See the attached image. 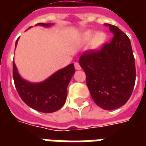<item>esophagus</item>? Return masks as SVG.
Returning <instances> with one entry per match:
<instances>
[{
  "label": "esophagus",
  "mask_w": 146,
  "mask_h": 146,
  "mask_svg": "<svg viewBox=\"0 0 146 146\" xmlns=\"http://www.w3.org/2000/svg\"><path fill=\"white\" fill-rule=\"evenodd\" d=\"M75 68H76V70H80L81 69V66H80V65L78 62H75Z\"/></svg>",
  "instance_id": "obj_1"
}]
</instances>
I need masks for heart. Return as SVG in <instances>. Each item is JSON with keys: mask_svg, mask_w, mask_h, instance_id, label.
<instances>
[{"mask_svg": "<svg viewBox=\"0 0 146 146\" xmlns=\"http://www.w3.org/2000/svg\"><path fill=\"white\" fill-rule=\"evenodd\" d=\"M107 35L106 32L99 31L95 32L92 30L84 31L81 35V43L86 44L90 42V48L92 50H98L106 42Z\"/></svg>", "mask_w": 146, "mask_h": 146, "instance_id": "heart-1", "label": "heart"}]
</instances>
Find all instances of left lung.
<instances>
[{"instance_id": "1", "label": "left lung", "mask_w": 146, "mask_h": 146, "mask_svg": "<svg viewBox=\"0 0 146 146\" xmlns=\"http://www.w3.org/2000/svg\"><path fill=\"white\" fill-rule=\"evenodd\" d=\"M114 35L98 51H86L80 65L95 103L107 110L119 108L128 101L136 81L135 58L129 38L116 26L107 24Z\"/></svg>"}]
</instances>
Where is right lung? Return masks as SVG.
<instances>
[{
	"label": "right lung",
	"instance_id": "obj_1",
	"mask_svg": "<svg viewBox=\"0 0 146 146\" xmlns=\"http://www.w3.org/2000/svg\"><path fill=\"white\" fill-rule=\"evenodd\" d=\"M36 25L50 27L52 23H38ZM19 39L16 40V45ZM75 74L74 64L68 65L56 71L40 83H31L23 80L16 65L13 62V77L15 88L22 100L28 106L43 113L55 112L62 107L66 100L67 86Z\"/></svg>",
	"mask_w": 146,
	"mask_h": 146
}]
</instances>
